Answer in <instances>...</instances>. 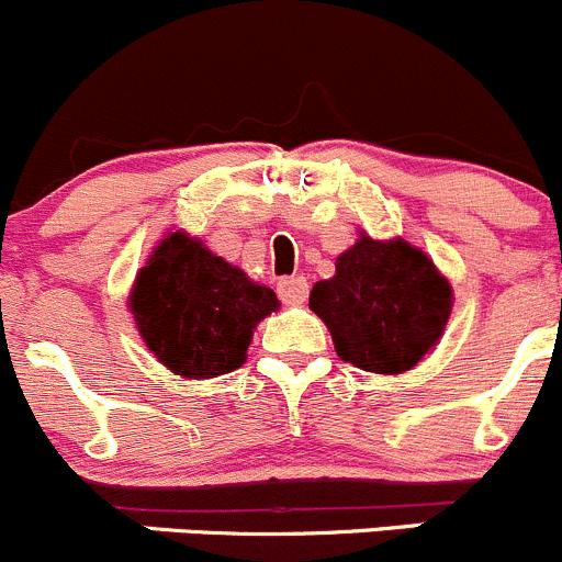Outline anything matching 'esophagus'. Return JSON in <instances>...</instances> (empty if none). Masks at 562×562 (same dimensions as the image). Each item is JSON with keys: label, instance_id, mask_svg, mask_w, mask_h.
<instances>
[{"label": "esophagus", "instance_id": "1", "mask_svg": "<svg viewBox=\"0 0 562 562\" xmlns=\"http://www.w3.org/2000/svg\"><path fill=\"white\" fill-rule=\"evenodd\" d=\"M279 294L286 305H303L308 300V281L305 276H292V279L279 281Z\"/></svg>", "mask_w": 562, "mask_h": 562}]
</instances>
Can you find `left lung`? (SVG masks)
Returning a JSON list of instances; mask_svg holds the SVG:
<instances>
[{"label":"left lung","instance_id":"1","mask_svg":"<svg viewBox=\"0 0 562 562\" xmlns=\"http://www.w3.org/2000/svg\"><path fill=\"white\" fill-rule=\"evenodd\" d=\"M311 311L330 330L338 358L371 374H404L440 344L453 311V286L431 257L404 237L358 232L336 259L333 279L316 281Z\"/></svg>","mask_w":562,"mask_h":562}]
</instances>
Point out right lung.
Instances as JSON below:
<instances>
[{
	"label": "right lung",
	"instance_id": "right-lung-1",
	"mask_svg": "<svg viewBox=\"0 0 562 562\" xmlns=\"http://www.w3.org/2000/svg\"><path fill=\"white\" fill-rule=\"evenodd\" d=\"M279 305L273 289L182 229L160 237L127 294L138 336L182 380L240 369L257 325Z\"/></svg>",
	"mask_w": 562,
	"mask_h": 562
}]
</instances>
